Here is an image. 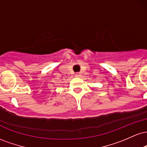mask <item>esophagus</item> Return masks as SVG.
I'll list each match as a JSON object with an SVG mask.
<instances>
[{
	"mask_svg": "<svg viewBox=\"0 0 147 147\" xmlns=\"http://www.w3.org/2000/svg\"><path fill=\"white\" fill-rule=\"evenodd\" d=\"M75 77H81V73L80 72H76V73L75 74Z\"/></svg>",
	"mask_w": 147,
	"mask_h": 147,
	"instance_id": "esophagus-1",
	"label": "esophagus"
}]
</instances>
